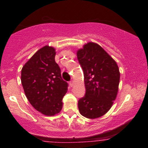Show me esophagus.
Segmentation results:
<instances>
[{"label":"esophagus","instance_id":"1","mask_svg":"<svg viewBox=\"0 0 148 148\" xmlns=\"http://www.w3.org/2000/svg\"><path fill=\"white\" fill-rule=\"evenodd\" d=\"M69 85L71 86H72L73 85H74V81H70L69 82Z\"/></svg>","mask_w":148,"mask_h":148}]
</instances>
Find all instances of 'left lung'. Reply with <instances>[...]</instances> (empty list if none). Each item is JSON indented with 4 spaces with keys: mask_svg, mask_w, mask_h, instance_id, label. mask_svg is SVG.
<instances>
[{
    "mask_svg": "<svg viewBox=\"0 0 148 148\" xmlns=\"http://www.w3.org/2000/svg\"><path fill=\"white\" fill-rule=\"evenodd\" d=\"M84 71L86 93L78 101L84 117L95 119L105 114L118 92L120 74L115 61L97 44L89 42L77 51Z\"/></svg>",
    "mask_w": 148,
    "mask_h": 148,
    "instance_id": "obj_1",
    "label": "left lung"
}]
</instances>
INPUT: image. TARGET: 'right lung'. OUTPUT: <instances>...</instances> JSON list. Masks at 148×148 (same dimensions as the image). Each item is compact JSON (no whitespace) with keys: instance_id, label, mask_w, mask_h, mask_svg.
<instances>
[{"instance_id":"add662e5","label":"right lung","mask_w":148,"mask_h":148,"mask_svg":"<svg viewBox=\"0 0 148 148\" xmlns=\"http://www.w3.org/2000/svg\"><path fill=\"white\" fill-rule=\"evenodd\" d=\"M54 48L45 46L37 51L21 70V83L31 105L46 116L60 112L68 83L55 62Z\"/></svg>"}]
</instances>
